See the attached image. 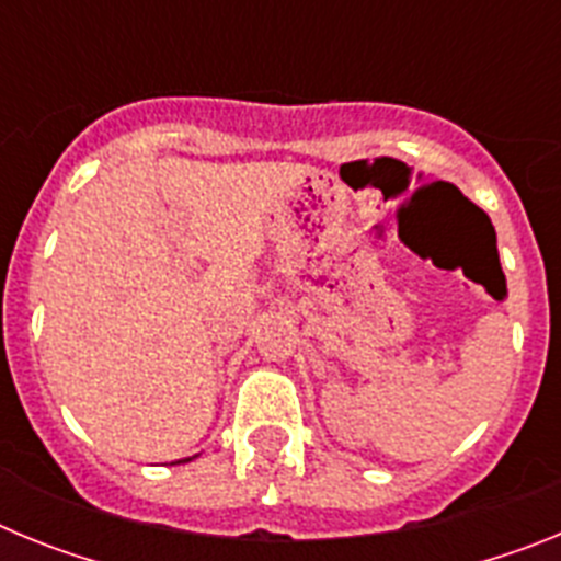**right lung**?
I'll list each match as a JSON object with an SVG mask.
<instances>
[{"label":"right lung","instance_id":"add662e5","mask_svg":"<svg viewBox=\"0 0 561 561\" xmlns=\"http://www.w3.org/2000/svg\"><path fill=\"white\" fill-rule=\"evenodd\" d=\"M185 460H187V458H185ZM185 460H180V463H185Z\"/></svg>","mask_w":561,"mask_h":561}]
</instances>
